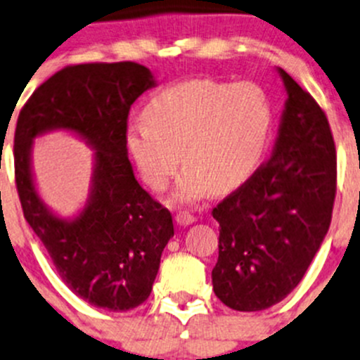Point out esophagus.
Wrapping results in <instances>:
<instances>
[{"label":"esophagus","mask_w":360,"mask_h":360,"mask_svg":"<svg viewBox=\"0 0 360 360\" xmlns=\"http://www.w3.org/2000/svg\"><path fill=\"white\" fill-rule=\"evenodd\" d=\"M195 221H197V217H195L193 214L186 212V210H183V212H179L176 216V223L179 224V226H188V224H193Z\"/></svg>","instance_id":"obj_1"}]
</instances>
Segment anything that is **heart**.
I'll list each match as a JSON object with an SVG mask.
<instances>
[{
  "mask_svg": "<svg viewBox=\"0 0 360 360\" xmlns=\"http://www.w3.org/2000/svg\"><path fill=\"white\" fill-rule=\"evenodd\" d=\"M271 129L274 108L256 83L197 78L157 94L144 108V122L129 125L125 143L155 191L165 190L183 162L172 198L190 203L248 183L263 162Z\"/></svg>",
  "mask_w": 360,
  "mask_h": 360,
  "instance_id": "obj_1",
  "label": "heart"
}]
</instances>
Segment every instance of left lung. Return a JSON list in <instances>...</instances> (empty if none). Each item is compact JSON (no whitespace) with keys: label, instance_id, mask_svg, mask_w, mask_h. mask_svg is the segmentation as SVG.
Segmentation results:
<instances>
[{"label":"left lung","instance_id":"obj_1","mask_svg":"<svg viewBox=\"0 0 360 360\" xmlns=\"http://www.w3.org/2000/svg\"><path fill=\"white\" fill-rule=\"evenodd\" d=\"M285 99L271 157L212 209L219 257L212 288L226 307L259 311L301 282L331 224L336 150L314 97L284 71Z\"/></svg>","mask_w":360,"mask_h":360}]
</instances>
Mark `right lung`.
<instances>
[{
	"mask_svg": "<svg viewBox=\"0 0 360 360\" xmlns=\"http://www.w3.org/2000/svg\"><path fill=\"white\" fill-rule=\"evenodd\" d=\"M157 85L136 63L68 66L34 90L17 120L15 183L24 217L64 284L97 308L127 311L148 300L172 216L134 176L125 134L130 106ZM53 129L75 133L94 150L86 207L57 217L39 197L32 174V143Z\"/></svg>",
	"mask_w": 360,
	"mask_h": 360,
	"instance_id": "1",
	"label": "right lung"
}]
</instances>
